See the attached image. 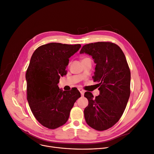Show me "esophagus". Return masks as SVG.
I'll return each mask as SVG.
<instances>
[{
	"instance_id": "obj_1",
	"label": "esophagus",
	"mask_w": 154,
	"mask_h": 154,
	"mask_svg": "<svg viewBox=\"0 0 154 154\" xmlns=\"http://www.w3.org/2000/svg\"><path fill=\"white\" fill-rule=\"evenodd\" d=\"M79 91H80V94H81V95H82V96H83L84 95V91L82 89V88H79Z\"/></svg>"
}]
</instances>
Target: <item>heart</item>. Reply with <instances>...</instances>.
<instances>
[{
	"mask_svg": "<svg viewBox=\"0 0 154 154\" xmlns=\"http://www.w3.org/2000/svg\"><path fill=\"white\" fill-rule=\"evenodd\" d=\"M87 59V57H85V58H84L82 60H84V59Z\"/></svg>",
	"mask_w": 154,
	"mask_h": 154,
	"instance_id": "b5f03b06",
	"label": "heart"
}]
</instances>
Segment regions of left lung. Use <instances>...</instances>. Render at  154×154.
<instances>
[{
	"mask_svg": "<svg viewBox=\"0 0 154 154\" xmlns=\"http://www.w3.org/2000/svg\"><path fill=\"white\" fill-rule=\"evenodd\" d=\"M80 54L91 55L96 63L94 82L100 95L95 98L86 92L88 106L84 109L87 124L95 130L106 131L122 117L131 94V71L122 49L116 44L98 42L84 45Z\"/></svg>",
	"mask_w": 154,
	"mask_h": 154,
	"instance_id": "left-lung-1",
	"label": "left lung"
}]
</instances>
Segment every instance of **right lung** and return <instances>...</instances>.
<instances>
[{"mask_svg": "<svg viewBox=\"0 0 154 154\" xmlns=\"http://www.w3.org/2000/svg\"><path fill=\"white\" fill-rule=\"evenodd\" d=\"M80 47L49 43L38 47L31 57L26 74L27 99L35 119L48 128L66 124L74 103L81 96L77 88L63 91L57 85L60 76L67 74L69 59Z\"/></svg>", "mask_w": 154, "mask_h": 154, "instance_id": "add662e5", "label": "right lung"}]
</instances>
